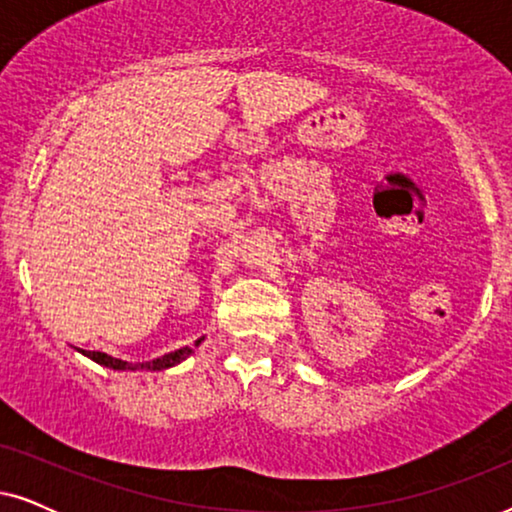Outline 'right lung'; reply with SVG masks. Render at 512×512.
I'll return each instance as SVG.
<instances>
[{"label":"right lung","instance_id":"obj_1","mask_svg":"<svg viewBox=\"0 0 512 512\" xmlns=\"http://www.w3.org/2000/svg\"><path fill=\"white\" fill-rule=\"evenodd\" d=\"M200 342H202V338L195 340V347H198ZM81 352H83V349H81ZM191 352H193V349L181 347V349H177V352H170V354L160 356V359H153V361H146V363H128V361L114 359V356H109L104 352H83V354H86L88 359H93L95 363H100V366H107V368H114V370H165V368L177 366V363L184 361Z\"/></svg>","mask_w":512,"mask_h":512}]
</instances>
